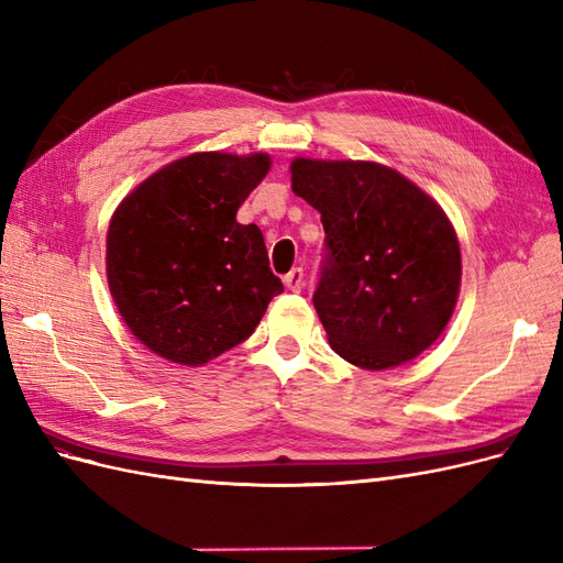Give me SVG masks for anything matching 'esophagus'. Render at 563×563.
<instances>
[{
  "label": "esophagus",
  "mask_w": 563,
  "mask_h": 563,
  "mask_svg": "<svg viewBox=\"0 0 563 563\" xmlns=\"http://www.w3.org/2000/svg\"><path fill=\"white\" fill-rule=\"evenodd\" d=\"M284 284H286V288L288 291H294V294H298L300 288L305 286V272L300 269V267H294L291 272H288V275L284 277Z\"/></svg>",
  "instance_id": "1"
}]
</instances>
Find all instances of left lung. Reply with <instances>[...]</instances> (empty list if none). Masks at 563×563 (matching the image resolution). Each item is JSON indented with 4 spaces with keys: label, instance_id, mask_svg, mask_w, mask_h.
I'll return each mask as SVG.
<instances>
[{
    "label": "left lung",
    "instance_id": "obj_1",
    "mask_svg": "<svg viewBox=\"0 0 563 563\" xmlns=\"http://www.w3.org/2000/svg\"><path fill=\"white\" fill-rule=\"evenodd\" d=\"M291 183L327 232L312 302L331 347L368 371L416 360L446 329L463 275L446 213L376 162L298 157Z\"/></svg>",
    "mask_w": 563,
    "mask_h": 563
}]
</instances>
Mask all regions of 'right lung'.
<instances>
[{"instance_id": "1", "label": "right lung", "mask_w": 563, "mask_h": 563, "mask_svg": "<svg viewBox=\"0 0 563 563\" xmlns=\"http://www.w3.org/2000/svg\"><path fill=\"white\" fill-rule=\"evenodd\" d=\"M269 172V157L195 152L159 168L119 203L108 230V284L145 347L201 366L258 327L284 291L258 225L236 209Z\"/></svg>"}]
</instances>
